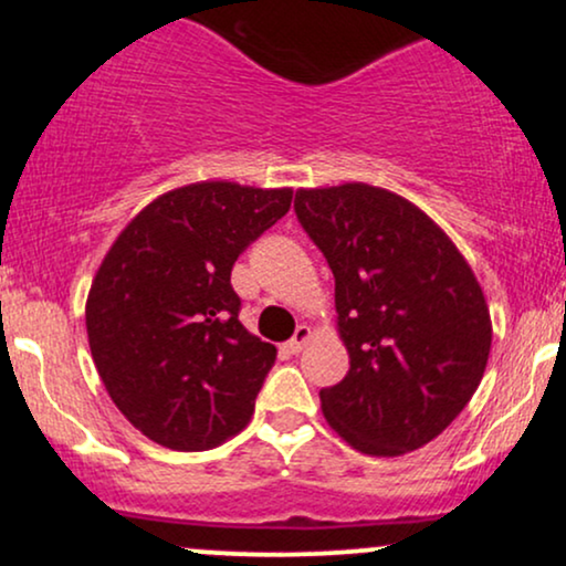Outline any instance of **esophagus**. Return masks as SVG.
I'll list each match as a JSON object with an SVG mask.
<instances>
[{
  "instance_id": "1",
  "label": "esophagus",
  "mask_w": 566,
  "mask_h": 566,
  "mask_svg": "<svg viewBox=\"0 0 566 566\" xmlns=\"http://www.w3.org/2000/svg\"><path fill=\"white\" fill-rule=\"evenodd\" d=\"M311 340V327H305V324H301V327L295 329V335L290 337L287 343H284V348H287V354H301V350L305 348V343Z\"/></svg>"
}]
</instances>
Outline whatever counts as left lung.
<instances>
[{
  "label": "left lung",
  "mask_w": 566,
  "mask_h": 566,
  "mask_svg": "<svg viewBox=\"0 0 566 566\" xmlns=\"http://www.w3.org/2000/svg\"><path fill=\"white\" fill-rule=\"evenodd\" d=\"M295 216L335 276L350 367L322 388L327 423L365 454L437 439L482 382L492 346L484 292L444 231L386 188H301Z\"/></svg>",
  "instance_id": "left-lung-1"
}]
</instances>
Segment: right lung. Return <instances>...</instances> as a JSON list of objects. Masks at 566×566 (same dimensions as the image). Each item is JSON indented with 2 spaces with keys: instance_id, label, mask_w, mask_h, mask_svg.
Listing matches in <instances>:
<instances>
[{
  "instance_id": "obj_1",
  "label": "right lung",
  "mask_w": 566,
  "mask_h": 566,
  "mask_svg": "<svg viewBox=\"0 0 566 566\" xmlns=\"http://www.w3.org/2000/svg\"><path fill=\"white\" fill-rule=\"evenodd\" d=\"M290 201L292 188L226 180L175 188L103 258L84 314L90 350L143 437L201 452L250 423L276 348L239 322L231 269Z\"/></svg>"
}]
</instances>
